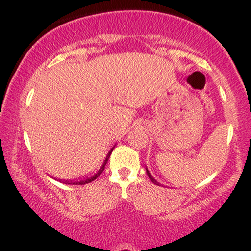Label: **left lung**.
Instances as JSON below:
<instances>
[{"label": "left lung", "instance_id": "1", "mask_svg": "<svg viewBox=\"0 0 251 251\" xmlns=\"http://www.w3.org/2000/svg\"><path fill=\"white\" fill-rule=\"evenodd\" d=\"M146 174H148V176H149V178H150V180H151V181H152V183H154V184H155V185H162V184H160V183H158V181H157V180H155L153 177H152V175H151V174H150V171H149V170H148V168H146Z\"/></svg>", "mask_w": 251, "mask_h": 251}]
</instances>
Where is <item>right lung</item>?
<instances>
[{"mask_svg":"<svg viewBox=\"0 0 251 251\" xmlns=\"http://www.w3.org/2000/svg\"><path fill=\"white\" fill-rule=\"evenodd\" d=\"M114 146H116V145H114ZM114 146H113V148H112L111 150H109V152L107 153V155H106L105 160H103L102 165L100 166V169L98 170V171H97L96 174H94L93 176H91V177H88V176H86V177H82L81 179H76V180H62V179H60V181H63V183H65V184H71V185H83V184H88V183H91V181H93L94 179H97V178L99 177V176L102 174L103 169H105L106 163H107V160H108L109 155H111L112 151H113Z\"/></svg>","mask_w":251,"mask_h":251,"instance_id":"obj_1","label":"right lung"}]
</instances>
